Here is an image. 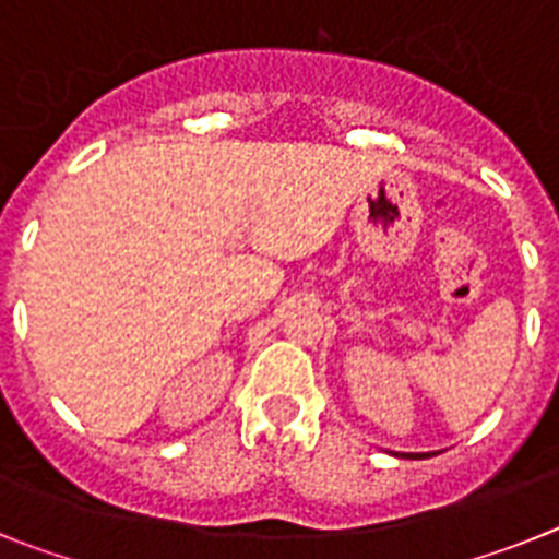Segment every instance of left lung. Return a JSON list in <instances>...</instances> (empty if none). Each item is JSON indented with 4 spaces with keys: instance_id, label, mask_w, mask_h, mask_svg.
<instances>
[{
    "instance_id": "obj_1",
    "label": "left lung",
    "mask_w": 559,
    "mask_h": 559,
    "mask_svg": "<svg viewBox=\"0 0 559 559\" xmlns=\"http://www.w3.org/2000/svg\"><path fill=\"white\" fill-rule=\"evenodd\" d=\"M436 453H400V459H430Z\"/></svg>"
}]
</instances>
